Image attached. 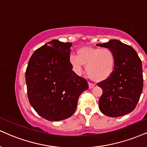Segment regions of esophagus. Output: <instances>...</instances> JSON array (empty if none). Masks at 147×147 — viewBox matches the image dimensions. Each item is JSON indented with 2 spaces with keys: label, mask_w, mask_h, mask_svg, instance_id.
Segmentation results:
<instances>
[{
  "label": "esophagus",
  "mask_w": 147,
  "mask_h": 147,
  "mask_svg": "<svg viewBox=\"0 0 147 147\" xmlns=\"http://www.w3.org/2000/svg\"><path fill=\"white\" fill-rule=\"evenodd\" d=\"M88 86H89V88H92L95 86V84H93L91 82H88Z\"/></svg>",
  "instance_id": "esophagus-1"
}]
</instances>
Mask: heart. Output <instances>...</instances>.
<instances>
[{"instance_id":"heart-1","label":"heart","mask_w":147,"mask_h":147,"mask_svg":"<svg viewBox=\"0 0 147 147\" xmlns=\"http://www.w3.org/2000/svg\"><path fill=\"white\" fill-rule=\"evenodd\" d=\"M69 62L77 73H81L86 65V72L94 81H103L113 71L115 57L109 48H82L78 50V55L71 54Z\"/></svg>"}]
</instances>
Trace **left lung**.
I'll return each mask as SVG.
<instances>
[{"label":"left lung","instance_id":"1","mask_svg":"<svg viewBox=\"0 0 147 147\" xmlns=\"http://www.w3.org/2000/svg\"><path fill=\"white\" fill-rule=\"evenodd\" d=\"M97 46L110 49L115 57L111 75L97 83L103 90L99 100V110L110 117L125 115L135 109L142 91L141 60L131 46L117 39Z\"/></svg>","mask_w":147,"mask_h":147}]
</instances>
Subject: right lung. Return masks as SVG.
Masks as SVG:
<instances>
[{
    "instance_id": "1",
    "label": "right lung",
    "mask_w": 147,
    "mask_h": 147,
    "mask_svg": "<svg viewBox=\"0 0 147 147\" xmlns=\"http://www.w3.org/2000/svg\"><path fill=\"white\" fill-rule=\"evenodd\" d=\"M70 42L52 40L36 50L26 70L29 102L43 119L58 121L74 113L87 81L72 71Z\"/></svg>"
}]
</instances>
